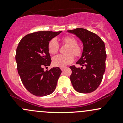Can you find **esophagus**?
I'll return each mask as SVG.
<instances>
[{
	"label": "esophagus",
	"instance_id": "34e87169",
	"mask_svg": "<svg viewBox=\"0 0 123 123\" xmlns=\"http://www.w3.org/2000/svg\"><path fill=\"white\" fill-rule=\"evenodd\" d=\"M65 67H60V69H61L62 71H63V70H64V69H65Z\"/></svg>",
	"mask_w": 123,
	"mask_h": 123
}]
</instances>
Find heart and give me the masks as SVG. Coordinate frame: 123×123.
Instances as JSON below:
<instances>
[{
	"instance_id": "1",
	"label": "heart",
	"mask_w": 123,
	"mask_h": 123,
	"mask_svg": "<svg viewBox=\"0 0 123 123\" xmlns=\"http://www.w3.org/2000/svg\"><path fill=\"white\" fill-rule=\"evenodd\" d=\"M62 42L64 44L68 45L67 49V54L58 55L53 58V64L55 66L65 67L73 62L74 60V56L76 57L80 56L82 53L81 48L77 44V41L75 38L71 36H67L62 38ZM48 50L50 54H55L59 49V44L56 38H53L48 43Z\"/></svg>"
}]
</instances>
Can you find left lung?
<instances>
[{"instance_id": "1", "label": "left lung", "mask_w": 123, "mask_h": 123, "mask_svg": "<svg viewBox=\"0 0 123 123\" xmlns=\"http://www.w3.org/2000/svg\"><path fill=\"white\" fill-rule=\"evenodd\" d=\"M68 32L75 34L83 44L82 55L76 63L81 67H69L72 85L78 92L91 93L100 85L105 73L106 54L104 42L97 34L85 28H78Z\"/></svg>"}]
</instances>
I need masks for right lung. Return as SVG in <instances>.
I'll return each instance as SVG.
<instances>
[{"mask_svg": "<svg viewBox=\"0 0 123 123\" xmlns=\"http://www.w3.org/2000/svg\"><path fill=\"white\" fill-rule=\"evenodd\" d=\"M61 33L42 31L30 33L21 40L17 47L15 59L18 74L26 89L35 96L50 95L56 86L62 71L54 67L44 71L43 67L49 66L52 61L48 43Z\"/></svg>", "mask_w": 123, "mask_h": 123, "instance_id": "right-lung-1", "label": "right lung"}]
</instances>
